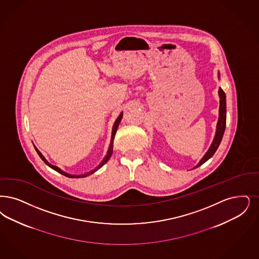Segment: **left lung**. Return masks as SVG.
<instances>
[{
  "mask_svg": "<svg viewBox=\"0 0 259 259\" xmlns=\"http://www.w3.org/2000/svg\"><path fill=\"white\" fill-rule=\"evenodd\" d=\"M219 95H220V112H219V121L217 124V131L216 135L214 138V141L212 143V145L210 146V148L208 149L206 154L203 156V158L199 161V163L197 164L196 167L201 166L203 163H205L208 159H210L212 156L214 155V153L216 152V150L219 147V145L222 142L223 136L226 130V124H227V100H226V93L225 92L220 89L219 90Z\"/></svg>",
  "mask_w": 259,
  "mask_h": 259,
  "instance_id": "8db88e82",
  "label": "left lung"
}]
</instances>
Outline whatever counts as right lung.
Here are the masks:
<instances>
[{"instance_id":"obj_1","label":"right lung","mask_w":259,"mask_h":259,"mask_svg":"<svg viewBox=\"0 0 259 259\" xmlns=\"http://www.w3.org/2000/svg\"><path fill=\"white\" fill-rule=\"evenodd\" d=\"M122 114H123V113H121V114H119V115H118V117H117V119H116V120H115V122H114V127H113V132H112V141H111V144H110V147H109V150H108L107 155L105 156L103 161L100 163V165H99V166H96L93 170L90 171V172H88V174L81 175V176H75V175H69V174H66V172H64L63 170H62L61 168H59L58 166H53V165H51L50 163H48V162H47V160L44 158V156L42 155L41 153H40V151H39L35 146H34V148H35V150H36L37 154L39 155V157L41 158L42 160H43V162H44L46 165H48L50 167H52L53 169H55L56 171H58V172L62 174V176H67V177H70V178H79V177H85V176H90V175L93 174L94 171H96L97 169H99L101 166H103L105 163H107V162H108V160L110 159V157L112 155V153H113V146H114L113 144H114V135L116 133V129H117L118 124H119V122H120V120H121V118H122Z\"/></svg>"}]
</instances>
